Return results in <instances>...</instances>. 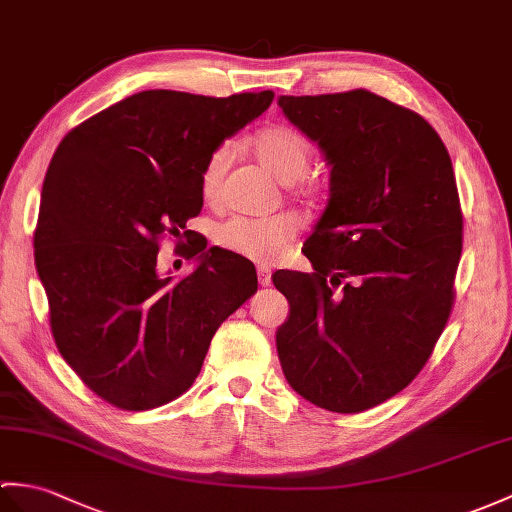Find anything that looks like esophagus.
<instances>
[{
  "label": "esophagus",
  "mask_w": 512,
  "mask_h": 512,
  "mask_svg": "<svg viewBox=\"0 0 512 512\" xmlns=\"http://www.w3.org/2000/svg\"><path fill=\"white\" fill-rule=\"evenodd\" d=\"M270 275H272V272H270V268H268V266H259V268H257L259 283L264 285V288H266V285H270Z\"/></svg>",
  "instance_id": "1"
}]
</instances>
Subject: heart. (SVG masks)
I'll use <instances>...</instances> for the list:
<instances>
[{
	"mask_svg": "<svg viewBox=\"0 0 512 512\" xmlns=\"http://www.w3.org/2000/svg\"><path fill=\"white\" fill-rule=\"evenodd\" d=\"M255 157L259 163L277 178V181L290 185L292 196L303 207L312 209L323 200L325 189L316 181H307V172L314 157V146L301 130L285 124H272L261 128L251 141ZM229 168V148H216L205 163L200 174V192L211 198L218 192ZM294 231L283 218H231L220 224L216 240L222 248L231 253L251 257L255 261H275L285 248L290 246Z\"/></svg>",
	"mask_w": 512,
	"mask_h": 512,
	"instance_id": "1",
	"label": "heart"
}]
</instances>
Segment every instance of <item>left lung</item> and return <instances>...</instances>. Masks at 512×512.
Here are the masks:
<instances>
[{
  "instance_id": "left-lung-1",
  "label": "left lung",
  "mask_w": 512,
  "mask_h": 512,
  "mask_svg": "<svg viewBox=\"0 0 512 512\" xmlns=\"http://www.w3.org/2000/svg\"><path fill=\"white\" fill-rule=\"evenodd\" d=\"M279 106L331 165L327 207L305 240L314 272L272 277L290 301L281 368L314 406L364 412L423 371L454 307V168L419 113L366 89L281 95Z\"/></svg>"
}]
</instances>
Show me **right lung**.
Segmentation results:
<instances>
[{
  "mask_svg": "<svg viewBox=\"0 0 512 512\" xmlns=\"http://www.w3.org/2000/svg\"><path fill=\"white\" fill-rule=\"evenodd\" d=\"M272 100V91H141L58 144L34 264L58 351L111 406L141 412L181 397L218 327L257 292L255 266L224 248L202 253L207 242H196L187 259L202 261L181 281L159 275L157 255L165 237L189 235L209 154Z\"/></svg>",
  "mask_w": 512,
  "mask_h": 512,
  "instance_id": "add662e5",
  "label": "right lung"
}]
</instances>
